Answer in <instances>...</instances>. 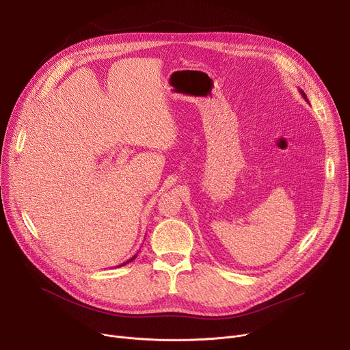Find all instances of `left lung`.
<instances>
[{
	"label": "left lung",
	"mask_w": 350,
	"mask_h": 350,
	"mask_svg": "<svg viewBox=\"0 0 350 350\" xmlns=\"http://www.w3.org/2000/svg\"><path fill=\"white\" fill-rule=\"evenodd\" d=\"M299 92H301V95H302V96H304V99H305V100H306V102H309V100H308V98H306V95H305V92H304V90H302V89H299Z\"/></svg>",
	"instance_id": "1"
}]
</instances>
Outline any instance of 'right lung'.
<instances>
[{"mask_svg": "<svg viewBox=\"0 0 350 350\" xmlns=\"http://www.w3.org/2000/svg\"><path fill=\"white\" fill-rule=\"evenodd\" d=\"M136 256H137V255H135V256H132V258H131V260H129V261H126V262H123V264H122V265H126V264H129V262H132V261H133V260H135V258H136ZM122 265H120V267H122Z\"/></svg>", "mask_w": 350, "mask_h": 350, "instance_id": "1", "label": "right lung"}]
</instances>
